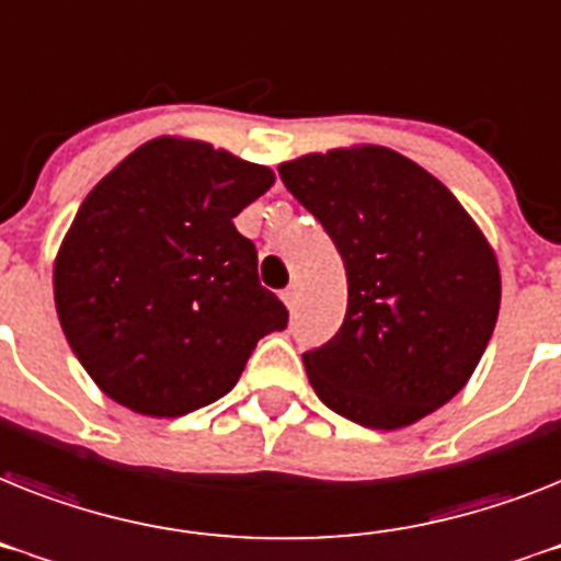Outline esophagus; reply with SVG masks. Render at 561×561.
Instances as JSON below:
<instances>
[{
    "instance_id": "34e87169",
    "label": "esophagus",
    "mask_w": 561,
    "mask_h": 561,
    "mask_svg": "<svg viewBox=\"0 0 561 561\" xmlns=\"http://www.w3.org/2000/svg\"><path fill=\"white\" fill-rule=\"evenodd\" d=\"M282 302L288 305V310H296V305H299V288L290 285V288L282 290Z\"/></svg>"
}]
</instances>
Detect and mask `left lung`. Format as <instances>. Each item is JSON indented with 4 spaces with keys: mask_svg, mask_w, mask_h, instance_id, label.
<instances>
[{
    "mask_svg": "<svg viewBox=\"0 0 561 561\" xmlns=\"http://www.w3.org/2000/svg\"><path fill=\"white\" fill-rule=\"evenodd\" d=\"M347 273L345 322L302 353L331 411L399 431L459 393L496 328L502 276L491 242L454 193L382 145L279 164Z\"/></svg>",
    "mask_w": 561,
    "mask_h": 561,
    "instance_id": "obj_1",
    "label": "left lung"
}]
</instances>
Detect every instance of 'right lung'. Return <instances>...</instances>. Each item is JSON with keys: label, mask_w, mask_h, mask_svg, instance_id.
<instances>
[{"label": "right lung", "mask_w": 561, "mask_h": 561, "mask_svg": "<svg viewBox=\"0 0 561 561\" xmlns=\"http://www.w3.org/2000/svg\"><path fill=\"white\" fill-rule=\"evenodd\" d=\"M276 182L202 139L159 136L79 205L54 262L70 351L134 413L185 416L225 397L288 310L259 285L233 219Z\"/></svg>", "instance_id": "add662e5"}]
</instances>
